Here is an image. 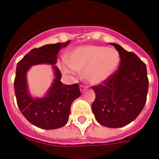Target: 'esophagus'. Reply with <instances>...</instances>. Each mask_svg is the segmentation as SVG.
<instances>
[{"label":"esophagus","mask_w":159,"mask_h":159,"mask_svg":"<svg viewBox=\"0 0 159 159\" xmlns=\"http://www.w3.org/2000/svg\"><path fill=\"white\" fill-rule=\"evenodd\" d=\"M86 89H87V87H85V86H83V85H80V91H81V92H83Z\"/></svg>","instance_id":"obj_1"}]
</instances>
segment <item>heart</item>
Wrapping results in <instances>:
<instances>
[{
	"instance_id": "1",
	"label": "heart",
	"mask_w": 159,
	"mask_h": 159,
	"mask_svg": "<svg viewBox=\"0 0 159 159\" xmlns=\"http://www.w3.org/2000/svg\"><path fill=\"white\" fill-rule=\"evenodd\" d=\"M120 64V55L116 48L87 44L70 50L58 66L65 74L82 72L86 82L99 85L112 77Z\"/></svg>"
}]
</instances>
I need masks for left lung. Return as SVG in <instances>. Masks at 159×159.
<instances>
[{
	"label": "left lung",
	"mask_w": 159,
	"mask_h": 159,
	"mask_svg": "<svg viewBox=\"0 0 159 159\" xmlns=\"http://www.w3.org/2000/svg\"><path fill=\"white\" fill-rule=\"evenodd\" d=\"M111 44L120 55V64L112 77L92 87L96 99L92 108L100 125L120 128L134 120L144 107L148 79L145 63L135 53Z\"/></svg>",
	"instance_id": "1"
}]
</instances>
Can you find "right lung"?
Here are the masks:
<instances>
[{"label":"right lung","mask_w":159,"mask_h":159,"mask_svg":"<svg viewBox=\"0 0 159 159\" xmlns=\"http://www.w3.org/2000/svg\"><path fill=\"white\" fill-rule=\"evenodd\" d=\"M69 43L70 40L34 48L17 63L14 82L17 105L27 120L36 127L54 129L64 126L68 121L72 102L81 96L77 83H62L61 72L55 66L57 53ZM38 64L52 65L55 79L44 97L34 98L28 92L26 75L30 67Z\"/></svg>","instance_id":"right-lung-1"}]
</instances>
